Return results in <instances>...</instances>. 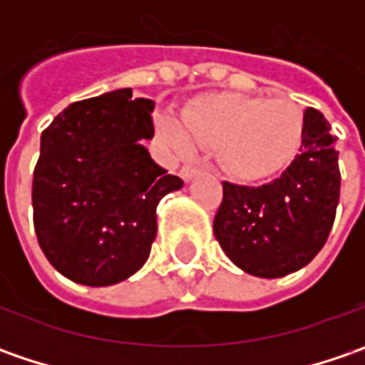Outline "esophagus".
I'll return each instance as SVG.
<instances>
[{"mask_svg": "<svg viewBox=\"0 0 365 365\" xmlns=\"http://www.w3.org/2000/svg\"><path fill=\"white\" fill-rule=\"evenodd\" d=\"M199 173V168L197 166H192V164H185L182 168H180V176L185 178V180H190L192 176Z\"/></svg>", "mask_w": 365, "mask_h": 365, "instance_id": "obj_1", "label": "esophagus"}]
</instances>
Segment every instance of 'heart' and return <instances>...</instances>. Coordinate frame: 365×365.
Masks as SVG:
<instances>
[{"label":"heart","mask_w":365,"mask_h":365,"mask_svg":"<svg viewBox=\"0 0 365 365\" xmlns=\"http://www.w3.org/2000/svg\"><path fill=\"white\" fill-rule=\"evenodd\" d=\"M160 133L176 154L219 148L225 170L240 180L272 175L290 158L302 133V113L288 99L213 93L185 111L182 123L162 118Z\"/></svg>","instance_id":"obj_1"}]
</instances>
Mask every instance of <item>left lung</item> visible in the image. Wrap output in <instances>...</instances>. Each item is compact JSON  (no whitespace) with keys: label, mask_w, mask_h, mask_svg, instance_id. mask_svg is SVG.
Returning <instances> with one entry per match:
<instances>
[{"label":"left lung","mask_w":365,"mask_h":365,"mask_svg":"<svg viewBox=\"0 0 365 365\" xmlns=\"http://www.w3.org/2000/svg\"><path fill=\"white\" fill-rule=\"evenodd\" d=\"M329 128L309 107L299 154L276 180L262 187L223 182L213 232L244 272L259 278L297 272L327 242L341 187L337 138Z\"/></svg>","instance_id":"obj_1"}]
</instances>
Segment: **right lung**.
Returning a JSON list of instances; mask_svg holds the SVG:
<instances>
[{
    "instance_id": "obj_1",
    "label": "right lung",
    "mask_w": 365,
    "mask_h": 365,
    "mask_svg": "<svg viewBox=\"0 0 365 365\" xmlns=\"http://www.w3.org/2000/svg\"><path fill=\"white\" fill-rule=\"evenodd\" d=\"M154 101L118 89L71 103L40 138L32 182L38 244L68 280L109 287L156 240V207L182 180L150 158Z\"/></svg>"
}]
</instances>
